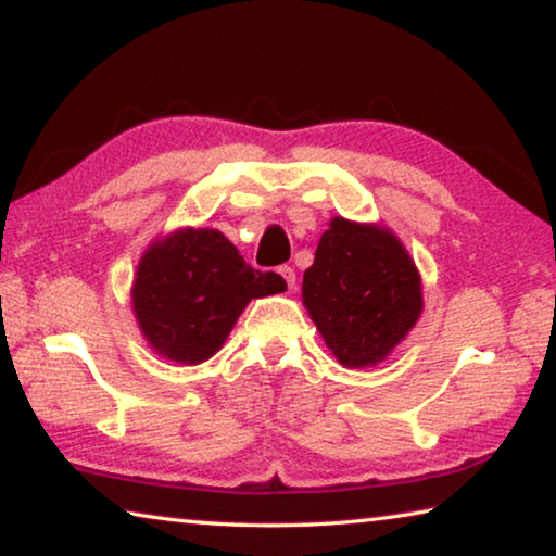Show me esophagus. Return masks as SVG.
Instances as JSON below:
<instances>
[{"label":"esophagus","instance_id":"1","mask_svg":"<svg viewBox=\"0 0 556 556\" xmlns=\"http://www.w3.org/2000/svg\"><path fill=\"white\" fill-rule=\"evenodd\" d=\"M279 277L287 281V287H289V289H294V287H296V271L291 269V267H287V265H285V267H279Z\"/></svg>","mask_w":556,"mask_h":556}]
</instances>
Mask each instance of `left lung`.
Segmentation results:
<instances>
[{"instance_id":"8db88e82","label":"left lung","mask_w":556,"mask_h":556,"mask_svg":"<svg viewBox=\"0 0 556 556\" xmlns=\"http://www.w3.org/2000/svg\"><path fill=\"white\" fill-rule=\"evenodd\" d=\"M301 299L324 343L345 368L382 363L419 321V269L390 228L341 215L328 223Z\"/></svg>"}]
</instances>
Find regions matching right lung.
I'll list each match as a JSON object with an SVG mask.
<instances>
[{
    "label": "right lung",
    "mask_w": 556,
    "mask_h": 556,
    "mask_svg": "<svg viewBox=\"0 0 556 556\" xmlns=\"http://www.w3.org/2000/svg\"><path fill=\"white\" fill-rule=\"evenodd\" d=\"M285 289L277 271L252 269L220 230L178 228L144 250L131 312L159 357L199 365L220 351L252 299Z\"/></svg>",
    "instance_id": "1"
}]
</instances>
